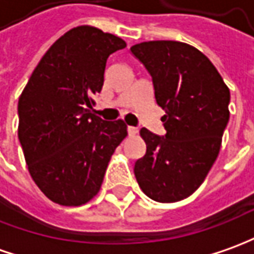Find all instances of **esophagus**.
<instances>
[{"label": "esophagus", "mask_w": 254, "mask_h": 254, "mask_svg": "<svg viewBox=\"0 0 254 254\" xmlns=\"http://www.w3.org/2000/svg\"><path fill=\"white\" fill-rule=\"evenodd\" d=\"M127 134H129V136H134V134H137V127H127Z\"/></svg>", "instance_id": "34e87169"}]
</instances>
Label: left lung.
I'll return each mask as SVG.
<instances>
[{"mask_svg":"<svg viewBox=\"0 0 254 254\" xmlns=\"http://www.w3.org/2000/svg\"><path fill=\"white\" fill-rule=\"evenodd\" d=\"M153 80L164 111V136L141 127L146 154L134 163L143 192L160 203L186 199L199 188L220 153L229 121V89L197 48L170 40L130 47Z\"/></svg>","mask_w":254,"mask_h":254,"instance_id":"1","label":"left lung"}]
</instances>
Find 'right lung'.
<instances>
[{
    "label": "right lung",
    "instance_id": "1",
    "mask_svg": "<svg viewBox=\"0 0 254 254\" xmlns=\"http://www.w3.org/2000/svg\"><path fill=\"white\" fill-rule=\"evenodd\" d=\"M127 43L91 26L70 29L33 70L18 103V137L36 185L62 206H82L103 184L127 136L124 121L94 115L108 57Z\"/></svg>",
    "mask_w": 254,
    "mask_h": 254
}]
</instances>
